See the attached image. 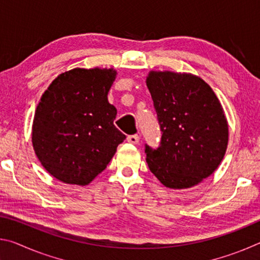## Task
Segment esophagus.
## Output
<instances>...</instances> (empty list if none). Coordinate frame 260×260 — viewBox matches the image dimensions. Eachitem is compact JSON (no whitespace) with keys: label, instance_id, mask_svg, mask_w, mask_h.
<instances>
[{"label":"esophagus","instance_id":"obj_1","mask_svg":"<svg viewBox=\"0 0 260 260\" xmlns=\"http://www.w3.org/2000/svg\"><path fill=\"white\" fill-rule=\"evenodd\" d=\"M127 141H128L129 143H133V144H138L139 141H140V136L139 135H128V138H127Z\"/></svg>","mask_w":260,"mask_h":260}]
</instances>
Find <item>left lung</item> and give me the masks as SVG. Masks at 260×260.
Masks as SVG:
<instances>
[{"mask_svg": "<svg viewBox=\"0 0 260 260\" xmlns=\"http://www.w3.org/2000/svg\"><path fill=\"white\" fill-rule=\"evenodd\" d=\"M146 82L161 131L156 150L146 144L149 169L167 188L196 186L218 169L226 153L230 133L221 103L191 73L150 71Z\"/></svg>", "mask_w": 260, "mask_h": 260, "instance_id": "obj_1", "label": "left lung"}]
</instances>
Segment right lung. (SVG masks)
<instances>
[{
    "label": "right lung",
    "instance_id": "right-lung-1",
    "mask_svg": "<svg viewBox=\"0 0 260 260\" xmlns=\"http://www.w3.org/2000/svg\"><path fill=\"white\" fill-rule=\"evenodd\" d=\"M113 69H73L59 74L35 110L32 143L38 159L59 181L87 186L107 169L126 139L113 121L108 93Z\"/></svg>",
    "mask_w": 260,
    "mask_h": 260
}]
</instances>
